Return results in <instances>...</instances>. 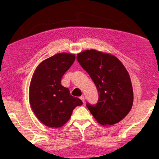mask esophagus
I'll return each instance as SVG.
<instances>
[{"instance_id":"1","label":"esophagus","mask_w":159,"mask_h":159,"mask_svg":"<svg viewBox=\"0 0 159 159\" xmlns=\"http://www.w3.org/2000/svg\"><path fill=\"white\" fill-rule=\"evenodd\" d=\"M80 99L82 100V102L84 103V102H85V97H84L83 96H81L80 97Z\"/></svg>"}]
</instances>
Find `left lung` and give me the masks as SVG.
Returning a JSON list of instances; mask_svg holds the SVG:
<instances>
[{
    "mask_svg": "<svg viewBox=\"0 0 159 159\" xmlns=\"http://www.w3.org/2000/svg\"><path fill=\"white\" fill-rule=\"evenodd\" d=\"M77 60L89 74L98 91L96 105L87 107L99 124L113 125L130 112L133 91L128 71L116 57L96 50H86L77 55Z\"/></svg>",
    "mask_w": 159,
    "mask_h": 159,
    "instance_id": "8db88e82",
    "label": "left lung"
}]
</instances>
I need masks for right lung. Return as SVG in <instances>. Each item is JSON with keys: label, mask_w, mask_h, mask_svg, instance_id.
Returning <instances> with one entry per match:
<instances>
[{"label": "right lung", "mask_w": 159, "mask_h": 159, "mask_svg": "<svg viewBox=\"0 0 159 159\" xmlns=\"http://www.w3.org/2000/svg\"><path fill=\"white\" fill-rule=\"evenodd\" d=\"M74 60V54H56L40 63L33 73L29 86L30 104L36 117L46 126H63L74 108L83 104L61 84L63 74Z\"/></svg>", "instance_id": "add662e5"}]
</instances>
